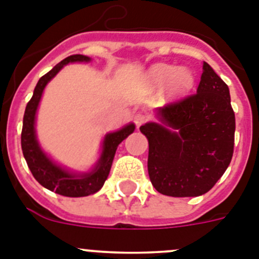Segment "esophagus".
<instances>
[{
    "instance_id": "1",
    "label": "esophagus",
    "mask_w": 259,
    "mask_h": 259,
    "mask_svg": "<svg viewBox=\"0 0 259 259\" xmlns=\"http://www.w3.org/2000/svg\"><path fill=\"white\" fill-rule=\"evenodd\" d=\"M148 120H149V116L146 115V114L137 113L136 115L134 116V122L135 124H136V127H140V125H143L144 123H146Z\"/></svg>"
}]
</instances>
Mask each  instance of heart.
I'll return each mask as SVG.
<instances>
[{
	"instance_id": "heart-1",
	"label": "heart",
	"mask_w": 259,
	"mask_h": 259,
	"mask_svg": "<svg viewBox=\"0 0 259 259\" xmlns=\"http://www.w3.org/2000/svg\"><path fill=\"white\" fill-rule=\"evenodd\" d=\"M150 79L158 85L168 83V88L174 95H183L193 85L194 77L187 68H179L168 65H157L150 71Z\"/></svg>"
}]
</instances>
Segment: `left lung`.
Instances as JSON below:
<instances>
[{"mask_svg":"<svg viewBox=\"0 0 259 259\" xmlns=\"http://www.w3.org/2000/svg\"><path fill=\"white\" fill-rule=\"evenodd\" d=\"M162 124L146 123L148 172L171 197L206 193L227 170L235 144V113L227 84L203 62L197 92L158 110Z\"/></svg>","mask_w":259,"mask_h":259,"instance_id":"1","label":"left lung"}]
</instances>
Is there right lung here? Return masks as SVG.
I'll list each match as a JSON object with an SVG mask.
<instances>
[{
  "label": "right lung",
  "instance_id": "add662e5",
  "mask_svg": "<svg viewBox=\"0 0 259 259\" xmlns=\"http://www.w3.org/2000/svg\"><path fill=\"white\" fill-rule=\"evenodd\" d=\"M88 61L91 59L81 54L70 56L54 66L48 74L41 76L35 87L33 96L27 104L24 116H23L22 150L32 175L42 187L66 197H84V196H89L100 191L109 176L116 148L135 131V125L128 124L119 131L106 135L104 140V149H102L101 158L97 166L92 172L85 174V175H74V174L67 172L56 163H53L40 149L35 135V115L45 85L52 77L56 76L57 72L63 66L70 62Z\"/></svg>",
  "mask_w": 259,
  "mask_h": 259
}]
</instances>
